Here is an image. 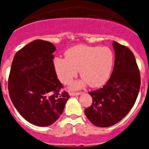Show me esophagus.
I'll list each match as a JSON object with an SVG mask.
<instances>
[{
  "instance_id": "34e87169",
  "label": "esophagus",
  "mask_w": 149,
  "mask_h": 149,
  "mask_svg": "<svg viewBox=\"0 0 149 149\" xmlns=\"http://www.w3.org/2000/svg\"><path fill=\"white\" fill-rule=\"evenodd\" d=\"M69 94L72 96H76V95H81V93H74V92H71V93H69Z\"/></svg>"
}]
</instances>
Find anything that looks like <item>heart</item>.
<instances>
[{"label": "heart", "mask_w": 149, "mask_h": 149, "mask_svg": "<svg viewBox=\"0 0 149 149\" xmlns=\"http://www.w3.org/2000/svg\"><path fill=\"white\" fill-rule=\"evenodd\" d=\"M65 58L55 57L54 66L59 80L67 84L76 77L77 71L83 77L71 85L79 89L88 84L93 88L99 87L108 81L114 63V54L107 47L78 45L65 52Z\"/></svg>", "instance_id": "1"}]
</instances>
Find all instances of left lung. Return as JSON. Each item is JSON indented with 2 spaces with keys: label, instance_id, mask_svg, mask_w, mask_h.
Wrapping results in <instances>:
<instances>
[{
  "label": "left lung",
  "instance_id": "obj_1",
  "mask_svg": "<svg viewBox=\"0 0 149 149\" xmlns=\"http://www.w3.org/2000/svg\"><path fill=\"white\" fill-rule=\"evenodd\" d=\"M115 62L109 81L102 88L89 92L93 103L85 109L87 119L101 127H110L125 116L135 104L140 74L132 51L113 41Z\"/></svg>",
  "mask_w": 149,
  "mask_h": 149
}]
</instances>
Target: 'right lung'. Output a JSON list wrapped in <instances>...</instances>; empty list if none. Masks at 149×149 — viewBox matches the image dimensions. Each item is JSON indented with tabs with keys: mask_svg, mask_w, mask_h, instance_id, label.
<instances>
[{
	"mask_svg": "<svg viewBox=\"0 0 149 149\" xmlns=\"http://www.w3.org/2000/svg\"><path fill=\"white\" fill-rule=\"evenodd\" d=\"M53 44L36 39L15 54L8 81L13 105L23 118L36 126L56 122L70 98L56 76Z\"/></svg>",
	"mask_w": 149,
	"mask_h": 149,
	"instance_id": "right-lung-1",
	"label": "right lung"
}]
</instances>
